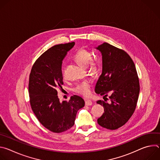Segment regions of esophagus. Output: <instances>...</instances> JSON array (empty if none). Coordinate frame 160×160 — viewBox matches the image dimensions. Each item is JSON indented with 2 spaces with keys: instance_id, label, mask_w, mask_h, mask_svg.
Masks as SVG:
<instances>
[{
  "instance_id": "34e87169",
  "label": "esophagus",
  "mask_w": 160,
  "mask_h": 160,
  "mask_svg": "<svg viewBox=\"0 0 160 160\" xmlns=\"http://www.w3.org/2000/svg\"><path fill=\"white\" fill-rule=\"evenodd\" d=\"M92 104H93L92 101H90V100H87L85 101V105L86 106H91Z\"/></svg>"
}]
</instances>
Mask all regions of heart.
Masks as SVG:
<instances>
[{"instance_id": "b5f03b06", "label": "heart", "mask_w": 160, "mask_h": 160, "mask_svg": "<svg viewBox=\"0 0 160 160\" xmlns=\"http://www.w3.org/2000/svg\"><path fill=\"white\" fill-rule=\"evenodd\" d=\"M74 59L76 62L82 67H88L90 72H94L98 67V62L96 59H92L91 53L83 49H79L74 55ZM63 76L64 74L63 73ZM91 83L89 81H85L79 83L74 88L75 92L82 95L85 97H88L90 94Z\"/></svg>"}]
</instances>
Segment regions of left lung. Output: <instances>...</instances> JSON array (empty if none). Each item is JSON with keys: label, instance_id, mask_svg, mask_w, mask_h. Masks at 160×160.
I'll return each instance as SVG.
<instances>
[{"label": "left lung", "instance_id": "obj_1", "mask_svg": "<svg viewBox=\"0 0 160 160\" xmlns=\"http://www.w3.org/2000/svg\"><path fill=\"white\" fill-rule=\"evenodd\" d=\"M96 49L102 54V70L95 92L104 97L110 94L111 101H97L104 110L98 123L107 129L116 130L128 122L135 109L140 92L138 73L132 59L124 51L106 42Z\"/></svg>", "mask_w": 160, "mask_h": 160}]
</instances>
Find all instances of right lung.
I'll use <instances>...</instances> for the list:
<instances>
[{
    "label": "right lung",
    "instance_id": "1",
    "mask_svg": "<svg viewBox=\"0 0 160 160\" xmlns=\"http://www.w3.org/2000/svg\"><path fill=\"white\" fill-rule=\"evenodd\" d=\"M75 42L58 44L42 54L34 63L29 78V96L32 109L40 123L55 133L71 128L77 111L85 106L84 100L73 96L61 102L58 88L63 85L62 61Z\"/></svg>",
    "mask_w": 160,
    "mask_h": 160
}]
</instances>
